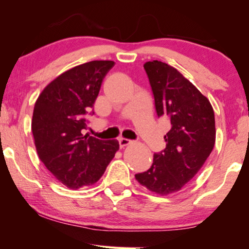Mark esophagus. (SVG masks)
Masks as SVG:
<instances>
[{"mask_svg":"<svg viewBox=\"0 0 249 249\" xmlns=\"http://www.w3.org/2000/svg\"><path fill=\"white\" fill-rule=\"evenodd\" d=\"M130 143H131V140L125 139V138H120V139H119V145H120V148H124V146L128 145V144H130Z\"/></svg>","mask_w":249,"mask_h":249,"instance_id":"1","label":"esophagus"}]
</instances>
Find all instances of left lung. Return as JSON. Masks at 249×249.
<instances>
[{
  "instance_id": "8db88e82",
  "label": "left lung",
  "mask_w": 249,
  "mask_h": 249,
  "mask_svg": "<svg viewBox=\"0 0 249 249\" xmlns=\"http://www.w3.org/2000/svg\"><path fill=\"white\" fill-rule=\"evenodd\" d=\"M158 117L171 122L166 146L153 154L148 171L137 181L152 192L166 195L180 191L197 174L215 144V117L209 99L178 69L153 60L143 65Z\"/></svg>"
}]
</instances>
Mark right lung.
Here are the masks:
<instances>
[{
	"instance_id": "add662e5",
	"label": "right lung",
	"mask_w": 249,
	"mask_h": 249,
	"mask_svg": "<svg viewBox=\"0 0 249 249\" xmlns=\"http://www.w3.org/2000/svg\"><path fill=\"white\" fill-rule=\"evenodd\" d=\"M112 60H92L63 72L45 87L35 103L32 132L40 161L69 189L91 185L103 177L119 150L117 140L84 134L86 115Z\"/></svg>"
}]
</instances>
